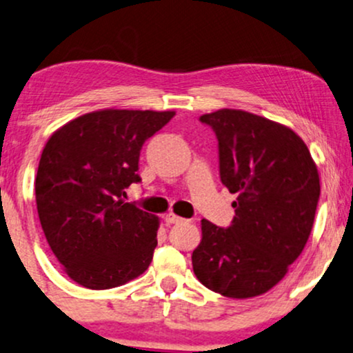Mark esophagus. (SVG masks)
I'll return each instance as SVG.
<instances>
[{
	"mask_svg": "<svg viewBox=\"0 0 353 353\" xmlns=\"http://www.w3.org/2000/svg\"><path fill=\"white\" fill-rule=\"evenodd\" d=\"M166 221L169 223V225H179V223H184L185 220L184 218L174 215V213H169V215H166Z\"/></svg>",
	"mask_w": 353,
	"mask_h": 353,
	"instance_id": "1",
	"label": "esophagus"
}]
</instances>
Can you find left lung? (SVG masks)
Masks as SVG:
<instances>
[{
  "instance_id": "8db88e82",
  "label": "left lung",
  "mask_w": 353,
  "mask_h": 353,
  "mask_svg": "<svg viewBox=\"0 0 353 353\" xmlns=\"http://www.w3.org/2000/svg\"><path fill=\"white\" fill-rule=\"evenodd\" d=\"M200 120L216 133L221 182L238 199L228 230L202 220L194 274L223 296H259L287 275L306 246L321 192L318 168L287 125L239 109Z\"/></svg>"
}]
</instances>
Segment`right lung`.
Instances as JSON below:
<instances>
[{"mask_svg":"<svg viewBox=\"0 0 353 353\" xmlns=\"http://www.w3.org/2000/svg\"><path fill=\"white\" fill-rule=\"evenodd\" d=\"M174 114L94 110L70 120L43 146L35 177L39 220L61 269L81 287H120L151 264L159 218L123 197L140 181L145 140Z\"/></svg>","mask_w":353,"mask_h":353,"instance_id":"add662e5","label":"right lung"}]
</instances>
